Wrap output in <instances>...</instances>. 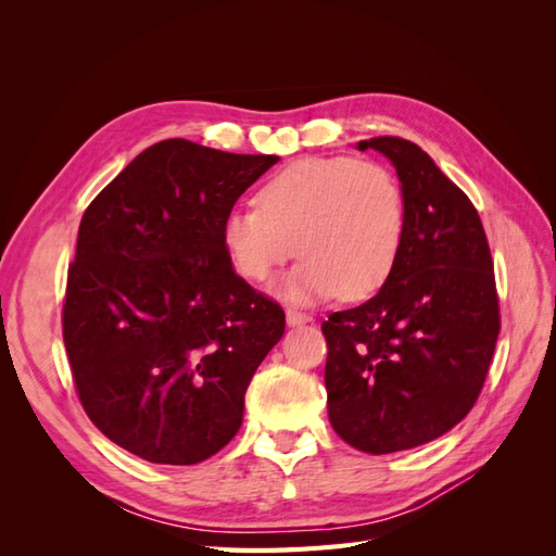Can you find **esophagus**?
I'll list each match as a JSON object with an SVG mask.
<instances>
[{"mask_svg":"<svg viewBox=\"0 0 556 556\" xmlns=\"http://www.w3.org/2000/svg\"><path fill=\"white\" fill-rule=\"evenodd\" d=\"M313 323V317L306 313H299V311H288V325L290 327H301V325H308Z\"/></svg>","mask_w":556,"mask_h":556,"instance_id":"esophagus-1","label":"esophagus"}]
</instances>
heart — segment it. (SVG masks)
<instances>
[{
	"label": "heart",
	"instance_id": "b5f03b06",
	"mask_svg": "<svg viewBox=\"0 0 556 556\" xmlns=\"http://www.w3.org/2000/svg\"><path fill=\"white\" fill-rule=\"evenodd\" d=\"M406 225V194L384 164L306 157L264 182L260 206L225 215L223 245L233 271L250 282L271 278L299 248L304 260L278 285L292 304L336 292L362 299L392 274Z\"/></svg>",
	"mask_w": 556,
	"mask_h": 556
}]
</instances>
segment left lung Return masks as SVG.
Masks as SVG:
<instances>
[{"mask_svg":"<svg viewBox=\"0 0 556 556\" xmlns=\"http://www.w3.org/2000/svg\"><path fill=\"white\" fill-rule=\"evenodd\" d=\"M394 164L408 206L406 239L382 288L331 313L327 410L333 431L368 454L425 445L473 408L501 319L480 215L422 148L359 141Z\"/></svg>","mask_w":556,"mask_h":556,"instance_id":"left-lung-1","label":"left lung"}]
</instances>
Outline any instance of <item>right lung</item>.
Returning a JSON list of instances; mask_svg holds the SVG:
<instances>
[{"instance_id":"obj_1","label":"right lung","mask_w":556,"mask_h":556,"mask_svg":"<svg viewBox=\"0 0 556 556\" xmlns=\"http://www.w3.org/2000/svg\"><path fill=\"white\" fill-rule=\"evenodd\" d=\"M280 157L146 148L78 227L62 336L78 399L115 445L190 466L223 450L285 313L233 271L223 220Z\"/></svg>"}]
</instances>
